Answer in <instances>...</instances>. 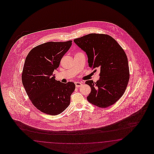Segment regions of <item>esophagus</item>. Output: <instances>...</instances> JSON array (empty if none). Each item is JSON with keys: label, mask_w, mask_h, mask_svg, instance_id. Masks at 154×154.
Listing matches in <instances>:
<instances>
[{"label": "esophagus", "mask_w": 154, "mask_h": 154, "mask_svg": "<svg viewBox=\"0 0 154 154\" xmlns=\"http://www.w3.org/2000/svg\"><path fill=\"white\" fill-rule=\"evenodd\" d=\"M75 84L76 88H79V87H81L82 85V84L81 82H75Z\"/></svg>", "instance_id": "esophagus-1"}]
</instances>
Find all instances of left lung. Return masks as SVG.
Listing matches in <instances>:
<instances>
[{
	"label": "left lung",
	"mask_w": 154,
	"mask_h": 154,
	"mask_svg": "<svg viewBox=\"0 0 154 154\" xmlns=\"http://www.w3.org/2000/svg\"><path fill=\"white\" fill-rule=\"evenodd\" d=\"M73 41L86 53L89 66L94 71H100L96 82L93 80L85 82L91 88L88 100L98 107L112 106L125 93L129 82L125 52L115 39L107 34L91 33Z\"/></svg>",
	"instance_id": "left-lung-1"
}]
</instances>
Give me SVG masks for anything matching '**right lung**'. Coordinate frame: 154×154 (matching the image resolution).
I'll return each mask as SVG.
<instances>
[{
    "mask_svg": "<svg viewBox=\"0 0 154 154\" xmlns=\"http://www.w3.org/2000/svg\"><path fill=\"white\" fill-rule=\"evenodd\" d=\"M72 42L43 43L33 48L25 61L22 73L23 87L33 105L46 114L59 115L70 104L75 84L56 81L53 72L59 67Z\"/></svg>",
    "mask_w": 154,
    "mask_h": 154,
    "instance_id": "1",
    "label": "right lung"
}]
</instances>
